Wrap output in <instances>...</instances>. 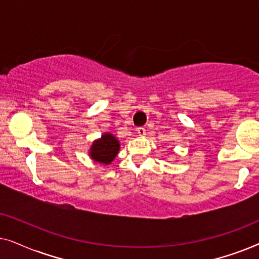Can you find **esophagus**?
Segmentation results:
<instances>
[{"mask_svg": "<svg viewBox=\"0 0 259 259\" xmlns=\"http://www.w3.org/2000/svg\"><path fill=\"white\" fill-rule=\"evenodd\" d=\"M137 133L139 134V137H144L145 134H146V130H145L144 127H138V128H137Z\"/></svg>", "mask_w": 259, "mask_h": 259, "instance_id": "34e87169", "label": "esophagus"}]
</instances>
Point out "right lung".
<instances>
[{
  "mask_svg": "<svg viewBox=\"0 0 259 259\" xmlns=\"http://www.w3.org/2000/svg\"><path fill=\"white\" fill-rule=\"evenodd\" d=\"M120 150L119 140L111 133H105L100 139L95 140L90 150V155L94 161L108 165L114 160Z\"/></svg>",
  "mask_w": 259,
  "mask_h": 259,
  "instance_id": "add662e5",
  "label": "right lung"
}]
</instances>
